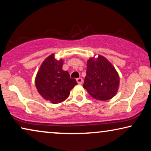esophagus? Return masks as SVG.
<instances>
[{
	"label": "esophagus",
	"mask_w": 151,
	"mask_h": 151,
	"mask_svg": "<svg viewBox=\"0 0 151 151\" xmlns=\"http://www.w3.org/2000/svg\"><path fill=\"white\" fill-rule=\"evenodd\" d=\"M76 80H77V82L79 84H82V82H83V80H82V78H77L76 79Z\"/></svg>",
	"instance_id": "34e87169"
}]
</instances>
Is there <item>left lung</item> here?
<instances>
[{
  "instance_id": "8db88e82",
  "label": "left lung",
  "mask_w": 151,
  "mask_h": 151,
  "mask_svg": "<svg viewBox=\"0 0 151 151\" xmlns=\"http://www.w3.org/2000/svg\"><path fill=\"white\" fill-rule=\"evenodd\" d=\"M119 77L115 67L102 55L90 58L86 65V76L83 87L98 100H110L116 95Z\"/></svg>"
}]
</instances>
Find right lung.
<instances>
[{"instance_id": "right-lung-1", "label": "right lung", "mask_w": 151, "mask_h": 151, "mask_svg": "<svg viewBox=\"0 0 151 151\" xmlns=\"http://www.w3.org/2000/svg\"><path fill=\"white\" fill-rule=\"evenodd\" d=\"M63 60H58L53 53L43 61L35 80L40 96L52 104L65 101L70 91L78 84L75 79L70 78L68 71L63 70Z\"/></svg>"}]
</instances>
